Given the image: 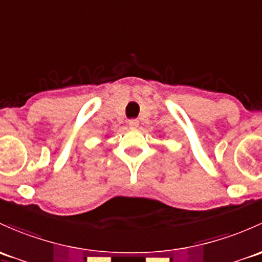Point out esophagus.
<instances>
[{
    "mask_svg": "<svg viewBox=\"0 0 262 262\" xmlns=\"http://www.w3.org/2000/svg\"><path fill=\"white\" fill-rule=\"evenodd\" d=\"M128 124H129V126H130L132 129H136V128H138L139 126V120H137V119H130L128 122Z\"/></svg>",
    "mask_w": 262,
    "mask_h": 262,
    "instance_id": "34e87169",
    "label": "esophagus"
}]
</instances>
